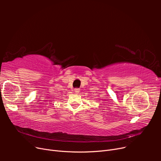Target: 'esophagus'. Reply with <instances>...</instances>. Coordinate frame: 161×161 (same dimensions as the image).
Returning a JSON list of instances; mask_svg holds the SVG:
<instances>
[{"label": "esophagus", "mask_w": 161, "mask_h": 161, "mask_svg": "<svg viewBox=\"0 0 161 161\" xmlns=\"http://www.w3.org/2000/svg\"><path fill=\"white\" fill-rule=\"evenodd\" d=\"M79 92H80V89H75V93H79Z\"/></svg>", "instance_id": "34e87169"}]
</instances>
